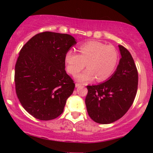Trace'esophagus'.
<instances>
[{"instance_id":"obj_1","label":"esophagus","mask_w":153,"mask_h":153,"mask_svg":"<svg viewBox=\"0 0 153 153\" xmlns=\"http://www.w3.org/2000/svg\"><path fill=\"white\" fill-rule=\"evenodd\" d=\"M81 85H81V84H80V83H78V82H77V83H75V87H76V88L81 86Z\"/></svg>"}]
</instances>
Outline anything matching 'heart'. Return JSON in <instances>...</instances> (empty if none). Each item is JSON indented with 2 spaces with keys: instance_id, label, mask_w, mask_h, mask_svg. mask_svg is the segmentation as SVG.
Returning a JSON list of instances; mask_svg holds the SVG:
<instances>
[{
  "instance_id": "1",
  "label": "heart",
  "mask_w": 153,
  "mask_h": 153,
  "mask_svg": "<svg viewBox=\"0 0 153 153\" xmlns=\"http://www.w3.org/2000/svg\"><path fill=\"white\" fill-rule=\"evenodd\" d=\"M79 54L69 50L65 54V63L69 73L75 75L84 68L82 73L75 75L79 82L94 80L104 81L114 73L119 60L118 52L114 47L98 41H89L78 47Z\"/></svg>"
}]
</instances>
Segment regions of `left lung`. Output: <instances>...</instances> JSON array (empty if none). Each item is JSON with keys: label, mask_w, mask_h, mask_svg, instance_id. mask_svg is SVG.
<instances>
[{"label": "left lung", "mask_w": 153, "mask_h": 153, "mask_svg": "<svg viewBox=\"0 0 153 153\" xmlns=\"http://www.w3.org/2000/svg\"><path fill=\"white\" fill-rule=\"evenodd\" d=\"M121 59L117 70L106 82L88 85L85 105L95 122L107 124L125 114L137 94L138 73L130 52L119 45Z\"/></svg>", "instance_id": "1"}]
</instances>
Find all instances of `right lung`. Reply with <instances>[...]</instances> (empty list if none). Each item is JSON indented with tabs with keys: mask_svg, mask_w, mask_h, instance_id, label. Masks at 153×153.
I'll use <instances>...</instances> for the list:
<instances>
[{
	"mask_svg": "<svg viewBox=\"0 0 153 153\" xmlns=\"http://www.w3.org/2000/svg\"><path fill=\"white\" fill-rule=\"evenodd\" d=\"M76 43L70 34L45 31L33 36L21 50L15 66L16 92L34 118L52 120L63 112L75 88L65 70V54Z\"/></svg>",
	"mask_w": 153,
	"mask_h": 153,
	"instance_id": "1",
	"label": "right lung"
}]
</instances>
